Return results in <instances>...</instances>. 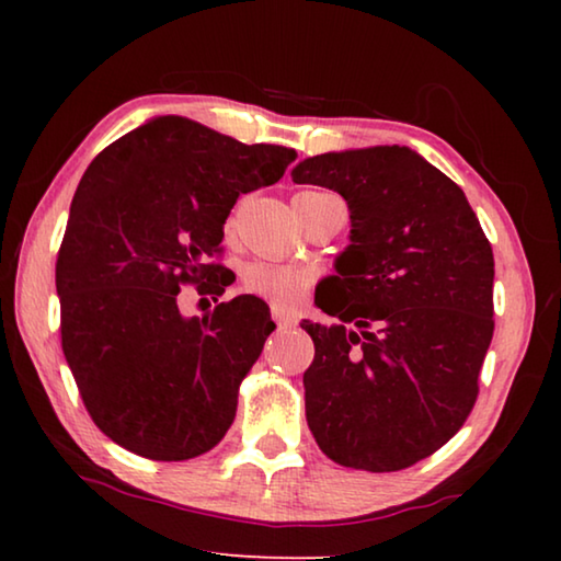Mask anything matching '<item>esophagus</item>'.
Returning <instances> with one entry per match:
<instances>
[{"label": "esophagus", "instance_id": "esophagus-1", "mask_svg": "<svg viewBox=\"0 0 561 561\" xmlns=\"http://www.w3.org/2000/svg\"><path fill=\"white\" fill-rule=\"evenodd\" d=\"M272 319L277 321V327H279V329H291V327H297V319H294L291 314H287V311L277 309V307H272Z\"/></svg>", "mask_w": 561, "mask_h": 561}]
</instances>
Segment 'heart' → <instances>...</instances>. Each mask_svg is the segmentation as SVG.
I'll return each mask as SVG.
<instances>
[{
	"label": "heart",
	"mask_w": 561,
	"mask_h": 561,
	"mask_svg": "<svg viewBox=\"0 0 561 561\" xmlns=\"http://www.w3.org/2000/svg\"><path fill=\"white\" fill-rule=\"evenodd\" d=\"M299 195H311L307 193ZM297 195V197H299ZM242 205H237L234 210L227 215L225 220V234L230 237L234 232L237 217H240ZM314 284V272L307 267H289V264H267V262H254L247 264L240 277V287L244 294L260 297L270 301L277 309H294L304 299V294Z\"/></svg>",
	"instance_id": "1"
}]
</instances>
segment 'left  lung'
Listing matches in <instances>:
<instances>
[{"label":"left lung","instance_id":"1","mask_svg":"<svg viewBox=\"0 0 561 561\" xmlns=\"http://www.w3.org/2000/svg\"><path fill=\"white\" fill-rule=\"evenodd\" d=\"M294 183L321 185L351 210V244L304 321L307 421L344 468L405 470L440 450L478 401L495 331L490 240L462 190L413 150L378 146L307 158Z\"/></svg>","mask_w":561,"mask_h":561}]
</instances>
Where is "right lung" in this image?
Returning a JSON list of instances; mask_svg holds the SVG:
<instances>
[{
	"instance_id": "obj_1",
	"label": "right lung",
	"mask_w": 561,
	"mask_h": 561,
	"mask_svg": "<svg viewBox=\"0 0 561 561\" xmlns=\"http://www.w3.org/2000/svg\"><path fill=\"white\" fill-rule=\"evenodd\" d=\"M294 158L163 116L83 173L56 257L61 348L91 421L121 448L170 462L225 438L274 321L250 294L185 320L176 294L222 297L234 282L222 264L227 215Z\"/></svg>"
}]
</instances>
